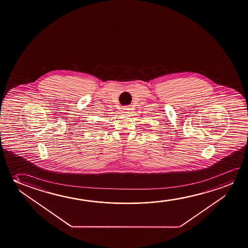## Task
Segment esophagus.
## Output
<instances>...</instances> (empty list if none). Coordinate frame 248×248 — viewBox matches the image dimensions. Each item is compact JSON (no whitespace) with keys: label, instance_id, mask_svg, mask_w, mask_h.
I'll use <instances>...</instances> for the list:
<instances>
[{"label":"esophagus","instance_id":"obj_1","mask_svg":"<svg viewBox=\"0 0 248 248\" xmlns=\"http://www.w3.org/2000/svg\"><path fill=\"white\" fill-rule=\"evenodd\" d=\"M130 108L129 107H123V111L124 113H130Z\"/></svg>","mask_w":248,"mask_h":248}]
</instances>
